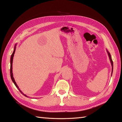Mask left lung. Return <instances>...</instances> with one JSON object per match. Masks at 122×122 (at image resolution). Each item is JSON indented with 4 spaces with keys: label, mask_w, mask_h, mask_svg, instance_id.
<instances>
[{
    "label": "left lung",
    "mask_w": 122,
    "mask_h": 122,
    "mask_svg": "<svg viewBox=\"0 0 122 122\" xmlns=\"http://www.w3.org/2000/svg\"><path fill=\"white\" fill-rule=\"evenodd\" d=\"M107 52L108 53V55L109 56V57L110 59V61L111 62V66H112V72H111V76H112V74L113 72V61L112 60V58H111V56L110 55V53L107 50Z\"/></svg>",
    "instance_id": "left-lung-1"
}]
</instances>
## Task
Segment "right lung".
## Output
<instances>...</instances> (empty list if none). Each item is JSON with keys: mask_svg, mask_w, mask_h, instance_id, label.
Masks as SVG:
<instances>
[{"mask_svg": "<svg viewBox=\"0 0 122 122\" xmlns=\"http://www.w3.org/2000/svg\"><path fill=\"white\" fill-rule=\"evenodd\" d=\"M16 45H17V44H16L15 45V46H14L13 53H12V55H11V58H10V76H11V79H12V82L14 83V85H15V86L17 88V89H18V90H19V91L23 95H24L25 96L27 97V96L26 95L24 94V93H23V92H22L21 91H20V90L19 88V86H17V84H16V83L15 82V80H14V78H13V73H12V63H13V59L14 54V53H15V52L16 46Z\"/></svg>", "mask_w": 122, "mask_h": 122, "instance_id": "right-lung-1", "label": "right lung"}]
</instances>
